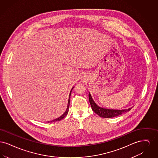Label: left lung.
<instances>
[{"label": "left lung", "mask_w": 158, "mask_h": 158, "mask_svg": "<svg viewBox=\"0 0 158 158\" xmlns=\"http://www.w3.org/2000/svg\"><path fill=\"white\" fill-rule=\"evenodd\" d=\"M89 100L91 108L93 111L96 113L97 114H98L99 116L103 118H112L114 117H117L123 113L127 112L131 109V108H130L126 110H110V109H105L103 108H101L95 104V102L92 99L89 93Z\"/></svg>", "instance_id": "left-lung-1"}]
</instances>
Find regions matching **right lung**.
I'll return each mask as SVG.
<instances>
[{"instance_id": "obj_1", "label": "right lung", "mask_w": 158, "mask_h": 158, "mask_svg": "<svg viewBox=\"0 0 158 158\" xmlns=\"http://www.w3.org/2000/svg\"><path fill=\"white\" fill-rule=\"evenodd\" d=\"M72 88V89H73ZM72 90L70 91V95H69V101H68V108H67V109H66V111H65V113H64L61 116H60V117H59L58 118H57V119H55V120H54L51 121V122H53V121H60L61 120H62L63 118H64L66 116V115L68 114V111H69V105H70V95H71V92H72ZM48 123H49V121H48Z\"/></svg>"}]
</instances>
